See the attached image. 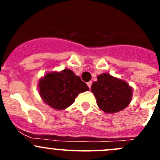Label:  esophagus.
Masks as SVG:
<instances>
[{
  "instance_id": "1",
  "label": "esophagus",
  "mask_w": 160,
  "mask_h": 160,
  "mask_svg": "<svg viewBox=\"0 0 160 160\" xmlns=\"http://www.w3.org/2000/svg\"><path fill=\"white\" fill-rule=\"evenodd\" d=\"M87 85H88V88H91L92 82H91V81H89V82H88V83H87Z\"/></svg>"
}]
</instances>
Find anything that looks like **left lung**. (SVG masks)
<instances>
[{
	"label": "left lung",
	"instance_id": "8db88e82",
	"mask_svg": "<svg viewBox=\"0 0 160 160\" xmlns=\"http://www.w3.org/2000/svg\"><path fill=\"white\" fill-rule=\"evenodd\" d=\"M91 92L99 108L108 114L124 110L132 98V88L126 81L106 72L98 76V80L92 83Z\"/></svg>",
	"mask_w": 160,
	"mask_h": 160
}]
</instances>
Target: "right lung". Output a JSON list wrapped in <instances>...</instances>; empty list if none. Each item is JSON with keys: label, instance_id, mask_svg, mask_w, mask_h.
Instances as JSON below:
<instances>
[{"label": "right lung", "instance_id": "add662e5", "mask_svg": "<svg viewBox=\"0 0 160 160\" xmlns=\"http://www.w3.org/2000/svg\"><path fill=\"white\" fill-rule=\"evenodd\" d=\"M38 93L47 105L56 110H64L75 101L80 93L89 88L72 70L49 72L38 80Z\"/></svg>", "mask_w": 160, "mask_h": 160}]
</instances>
